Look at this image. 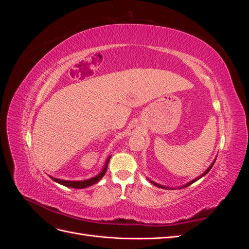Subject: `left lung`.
I'll return each mask as SVG.
<instances>
[{
  "label": "left lung",
  "instance_id": "obj_1",
  "mask_svg": "<svg viewBox=\"0 0 249 249\" xmlns=\"http://www.w3.org/2000/svg\"><path fill=\"white\" fill-rule=\"evenodd\" d=\"M214 163H215V162H213V163H212V165H211V166H210V167H209V168H208V169H207V171H206V172H205V173H203V175H202V176H201V177H203V176H205V175H207V173H208V172H209V171H210V169H211V168H212V167H213V165H214ZM201 177H199V178H195V179H193V180H192V182H190V183H188V184H187V185H186V186H185V187H188V186H190V185H191V184H193V183H194V182H196V180H197V179H198V178H201ZM150 182H152V180H150ZM152 183H153V184H154V185H156V186H158V187H160V188H165V187H163V186H161V185H158V184H156V183H154V182H152Z\"/></svg>",
  "mask_w": 249,
  "mask_h": 249
}]
</instances>
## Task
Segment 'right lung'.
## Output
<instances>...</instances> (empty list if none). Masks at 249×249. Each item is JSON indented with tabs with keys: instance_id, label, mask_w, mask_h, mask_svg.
Returning <instances> with one entry per match:
<instances>
[{
	"instance_id": "1",
	"label": "right lung",
	"mask_w": 249,
	"mask_h": 249,
	"mask_svg": "<svg viewBox=\"0 0 249 249\" xmlns=\"http://www.w3.org/2000/svg\"><path fill=\"white\" fill-rule=\"evenodd\" d=\"M109 160H110V157L108 158V160H107L106 164H105V167H104V169L102 170V172L100 173V175H97L96 177H94V178H89V179H86V180H74V182H71V180L59 179V178H53V177H51V178H52L53 180H55V182L63 185V186L71 187V188H76V189H83V188L89 187V186H91V185L95 184L96 182H99V180L105 176V173H106V171H107Z\"/></svg>"
}]
</instances>
